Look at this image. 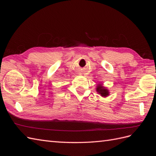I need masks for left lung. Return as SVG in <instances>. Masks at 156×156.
<instances>
[{"instance_id": "8db88e82", "label": "left lung", "mask_w": 156, "mask_h": 156, "mask_svg": "<svg viewBox=\"0 0 156 156\" xmlns=\"http://www.w3.org/2000/svg\"><path fill=\"white\" fill-rule=\"evenodd\" d=\"M96 91L99 94H100L101 96L103 98L107 97L109 95V91H108V90L106 87H103L102 84H98L96 87Z\"/></svg>"}]
</instances>
